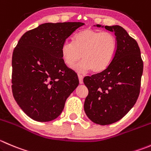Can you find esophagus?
Wrapping results in <instances>:
<instances>
[{
  "label": "esophagus",
  "mask_w": 151,
  "mask_h": 151,
  "mask_svg": "<svg viewBox=\"0 0 151 151\" xmlns=\"http://www.w3.org/2000/svg\"><path fill=\"white\" fill-rule=\"evenodd\" d=\"M78 78H79V82H80V84L83 83V76L81 74H78Z\"/></svg>",
  "instance_id": "34e87169"
}]
</instances>
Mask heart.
Masks as SVG:
<instances>
[{
    "label": "heart",
    "mask_w": 151,
    "mask_h": 151,
    "mask_svg": "<svg viewBox=\"0 0 151 151\" xmlns=\"http://www.w3.org/2000/svg\"><path fill=\"white\" fill-rule=\"evenodd\" d=\"M117 41L111 32L86 29L76 34L73 43L65 41L61 46V56L68 66L72 67L82 59L83 62L75 67L78 71L88 70L100 72L108 67L116 55Z\"/></svg>",
    "instance_id": "1"
}]
</instances>
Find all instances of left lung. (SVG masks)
<instances>
[{
  "label": "left lung",
  "instance_id": "left-lung-1",
  "mask_svg": "<svg viewBox=\"0 0 151 151\" xmlns=\"http://www.w3.org/2000/svg\"><path fill=\"white\" fill-rule=\"evenodd\" d=\"M105 28L114 32L117 41L116 55L108 68L83 79L88 89L85 112L92 122L102 125L119 121L135 105L143 72L137 42L121 26Z\"/></svg>",
  "mask_w": 151,
  "mask_h": 151
}]
</instances>
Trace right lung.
Instances as JSON below:
<instances>
[{
	"instance_id": "add662e5",
	"label": "right lung",
	"mask_w": 151,
	"mask_h": 151,
	"mask_svg": "<svg viewBox=\"0 0 151 151\" xmlns=\"http://www.w3.org/2000/svg\"><path fill=\"white\" fill-rule=\"evenodd\" d=\"M80 22L46 23L26 32L13 51V96L27 116L38 122L56 119L79 85L61 56V46Z\"/></svg>"
}]
</instances>
